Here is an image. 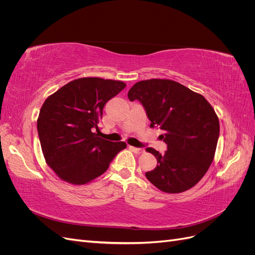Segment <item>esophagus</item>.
Returning a JSON list of instances; mask_svg holds the SVG:
<instances>
[{"label": "esophagus", "instance_id": "1", "mask_svg": "<svg viewBox=\"0 0 255 255\" xmlns=\"http://www.w3.org/2000/svg\"><path fill=\"white\" fill-rule=\"evenodd\" d=\"M129 149L132 150L134 153H136V154H141V153H143V152H144V150H143V149L136 148V146H132V145H129Z\"/></svg>", "mask_w": 255, "mask_h": 255}]
</instances>
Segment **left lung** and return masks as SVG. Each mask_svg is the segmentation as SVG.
<instances>
[{
  "mask_svg": "<svg viewBox=\"0 0 255 255\" xmlns=\"http://www.w3.org/2000/svg\"><path fill=\"white\" fill-rule=\"evenodd\" d=\"M129 101H139L151 128L164 130V154L146 151L157 166L145 172L154 186L169 194L191 188L210 168L219 138V120L205 98L180 83L153 79L136 83L128 90Z\"/></svg>",
  "mask_w": 255,
  "mask_h": 255,
  "instance_id": "left-lung-1",
  "label": "left lung"
}]
</instances>
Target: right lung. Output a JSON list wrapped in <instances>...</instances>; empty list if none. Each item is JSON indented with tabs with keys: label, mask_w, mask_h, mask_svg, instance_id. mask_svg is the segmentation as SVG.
Masks as SVG:
<instances>
[{
	"label": "right lung",
	"mask_w": 255,
	"mask_h": 255,
	"mask_svg": "<svg viewBox=\"0 0 255 255\" xmlns=\"http://www.w3.org/2000/svg\"><path fill=\"white\" fill-rule=\"evenodd\" d=\"M120 81L99 78L74 80L45 100L37 120L47 164L61 180L86 184L103 174L127 148L99 137L103 107L125 89Z\"/></svg>",
	"instance_id": "obj_1"
}]
</instances>
